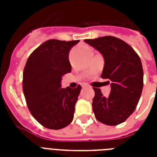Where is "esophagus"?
Instances as JSON below:
<instances>
[{
  "mask_svg": "<svg viewBox=\"0 0 157 157\" xmlns=\"http://www.w3.org/2000/svg\"><path fill=\"white\" fill-rule=\"evenodd\" d=\"M86 84H82V88H84V87H86Z\"/></svg>",
  "mask_w": 157,
  "mask_h": 157,
  "instance_id": "obj_1",
  "label": "esophagus"
}]
</instances>
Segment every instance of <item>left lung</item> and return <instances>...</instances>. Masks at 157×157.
Wrapping results in <instances>:
<instances>
[{
  "label": "left lung",
  "mask_w": 157,
  "mask_h": 157,
  "mask_svg": "<svg viewBox=\"0 0 157 157\" xmlns=\"http://www.w3.org/2000/svg\"><path fill=\"white\" fill-rule=\"evenodd\" d=\"M84 41L98 50L104 58L102 78L111 85L109 97L93 88L92 110L96 118L107 125L124 122L136 109L143 89L141 60L130 45L122 39L105 36Z\"/></svg>",
  "instance_id": "1"
}]
</instances>
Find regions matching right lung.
Returning a JSON list of instances; mask_svg holds the SVG:
<instances>
[{
    "instance_id": "right-lung-1",
    "label": "right lung",
    "mask_w": 157,
    "mask_h": 157,
    "mask_svg": "<svg viewBox=\"0 0 157 157\" xmlns=\"http://www.w3.org/2000/svg\"><path fill=\"white\" fill-rule=\"evenodd\" d=\"M79 40L49 39L42 44L27 60L22 89L31 114L44 127L60 129L71 123L82 86L61 88L62 75L71 71V48Z\"/></svg>"
}]
</instances>
